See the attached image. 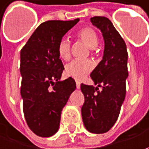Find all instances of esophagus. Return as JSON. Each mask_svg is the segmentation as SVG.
Returning a JSON list of instances; mask_svg holds the SVG:
<instances>
[{
	"instance_id": "34e87169",
	"label": "esophagus",
	"mask_w": 149,
	"mask_h": 149,
	"mask_svg": "<svg viewBox=\"0 0 149 149\" xmlns=\"http://www.w3.org/2000/svg\"><path fill=\"white\" fill-rule=\"evenodd\" d=\"M76 88L77 89H80V82L79 81H76Z\"/></svg>"
}]
</instances>
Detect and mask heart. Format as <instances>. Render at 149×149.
Masks as SVG:
<instances>
[{
  "mask_svg": "<svg viewBox=\"0 0 149 149\" xmlns=\"http://www.w3.org/2000/svg\"><path fill=\"white\" fill-rule=\"evenodd\" d=\"M77 36L83 40L89 48H95L98 44L96 32L90 27H85L77 33ZM58 54L64 60L70 58V43L67 39L60 40L58 44ZM94 67V64L89 60H74L69 63L65 67L66 74L75 79H82Z\"/></svg>",
  "mask_w": 149,
  "mask_h": 149,
  "instance_id": "obj_1",
  "label": "heart"
}]
</instances>
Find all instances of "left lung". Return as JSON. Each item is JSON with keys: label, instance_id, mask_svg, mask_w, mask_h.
Returning <instances> with one entry per match:
<instances>
[{"label": "left lung", "instance_id": "8db88e82", "mask_svg": "<svg viewBox=\"0 0 149 149\" xmlns=\"http://www.w3.org/2000/svg\"><path fill=\"white\" fill-rule=\"evenodd\" d=\"M102 32L103 59L90 74L94 85L81 84L84 96L81 114L85 129L93 134L108 132L117 121L126 95L128 52L126 44L112 22L104 16L90 19ZM102 89L98 90V87Z\"/></svg>", "mask_w": 149, "mask_h": 149}]
</instances>
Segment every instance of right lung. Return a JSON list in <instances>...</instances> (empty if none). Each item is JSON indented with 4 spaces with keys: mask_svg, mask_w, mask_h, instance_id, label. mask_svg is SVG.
<instances>
[{
    "mask_svg": "<svg viewBox=\"0 0 149 149\" xmlns=\"http://www.w3.org/2000/svg\"><path fill=\"white\" fill-rule=\"evenodd\" d=\"M79 19L49 20L38 26L20 51V95L26 123L40 137L53 136L60 128V116L76 89L73 78L60 80L65 70L58 44Z\"/></svg>",
    "mask_w": 149,
    "mask_h": 149,
    "instance_id": "obj_1",
    "label": "right lung"
}]
</instances>
